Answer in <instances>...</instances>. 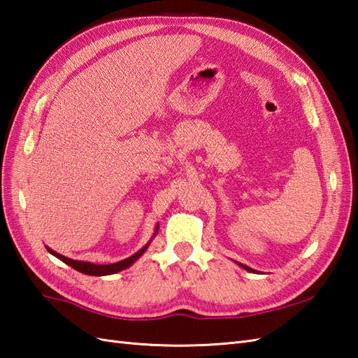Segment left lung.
<instances>
[{
	"instance_id": "1",
	"label": "left lung",
	"mask_w": 358,
	"mask_h": 358,
	"mask_svg": "<svg viewBox=\"0 0 358 358\" xmlns=\"http://www.w3.org/2000/svg\"><path fill=\"white\" fill-rule=\"evenodd\" d=\"M240 266H241V267H245L246 270H249V272H254V270H252V268H249V267H246V266H243V264H240Z\"/></svg>"
}]
</instances>
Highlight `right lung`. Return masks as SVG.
Here are the masks:
<instances>
[{
  "label": "right lung",
  "mask_w": 358,
  "mask_h": 358,
  "mask_svg": "<svg viewBox=\"0 0 358 358\" xmlns=\"http://www.w3.org/2000/svg\"><path fill=\"white\" fill-rule=\"evenodd\" d=\"M156 232H158V228H156ZM147 246H149V245H147ZM147 246H144L141 250H138L136 254H134L132 257H129L123 261H118V263H113V264H92V263H88V261H77V259H71V258H66L64 255H60V254H57V252L51 250L50 248H47V249H48L51 255H55L60 261H64L65 264L71 266L73 268L77 270V272L85 273V275H91V276H103V275L117 273V272H120V270H124L130 264H134L135 261L144 254V250L147 249Z\"/></svg>",
  "instance_id": "1"
}]
</instances>
